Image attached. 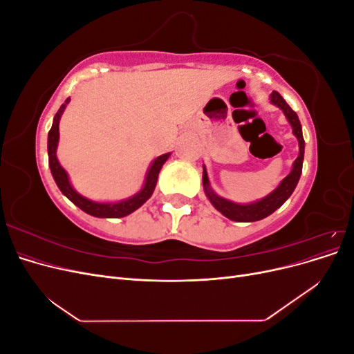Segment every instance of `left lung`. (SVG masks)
I'll list each match as a JSON object with an SVG mask.
<instances>
[{"label":"left lung","instance_id":"8db88e82","mask_svg":"<svg viewBox=\"0 0 354 354\" xmlns=\"http://www.w3.org/2000/svg\"><path fill=\"white\" fill-rule=\"evenodd\" d=\"M270 97H272V103L283 111L286 120L294 128L292 131H294L295 137L298 138V143H299V155L295 159L292 171L282 180L279 187L273 190L269 196H266L264 199H261L259 202L250 203V205H239V203H233V202L223 199L214 194L209 187V181H208L205 167H203L202 183H203V189H205V194H207L208 199L211 201L212 205L223 214V216H226L227 218L234 220V221H257V220H261L267 216H270L272 212H274L277 208L282 207V203L292 195V192L299 180V176H301L303 159H304V138H303V133H301V124H299L297 113L291 108H289V104L283 100V97L279 93L273 91Z\"/></svg>","mask_w":354,"mask_h":354}]
</instances>
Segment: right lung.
I'll return each instance as SVG.
<instances>
[{
	"label": "right lung",
	"instance_id": "add662e5",
	"mask_svg": "<svg viewBox=\"0 0 354 354\" xmlns=\"http://www.w3.org/2000/svg\"><path fill=\"white\" fill-rule=\"evenodd\" d=\"M69 100H71V97H68L65 100V103L60 106V109L57 111V113L55 116V121H53L51 130L48 131V165H50L53 177H55L56 185L59 186L63 195H65L69 201H72L78 208L90 214V216L108 217V218L125 217V216H128V214L136 211L137 208H140L143 203L152 196L155 186H156V181H158L159 171H160V168H162L165 160L168 159L169 153H165L153 160V164L147 173L146 183H145L143 189L130 199L116 202V203H99V202H93L87 198L78 195L77 192L72 189L66 171L60 167L57 156H56V147H57V142H59V121H60V116H62L63 111H65Z\"/></svg>",
	"mask_w": 354,
	"mask_h": 354
}]
</instances>
